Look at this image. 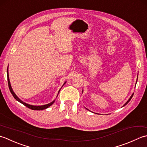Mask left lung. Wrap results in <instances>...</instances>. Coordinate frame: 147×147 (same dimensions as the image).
Instances as JSON below:
<instances>
[{
	"mask_svg": "<svg viewBox=\"0 0 147 147\" xmlns=\"http://www.w3.org/2000/svg\"><path fill=\"white\" fill-rule=\"evenodd\" d=\"M137 80H138V78H137ZM133 94H134V93H133V94L132 95H131V96L130 97V98H129V100H128V101H127V102H126V103H125L124 104V106H125V105H127V103H129V101H130V100H131V98H132V97L133 96Z\"/></svg>",
	"mask_w": 147,
	"mask_h": 147,
	"instance_id": "1",
	"label": "left lung"
}]
</instances>
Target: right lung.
I'll return each instance as SVG.
<instances>
[{
  "label": "right lung",
  "mask_w": 147,
  "mask_h": 147,
  "mask_svg": "<svg viewBox=\"0 0 147 147\" xmlns=\"http://www.w3.org/2000/svg\"><path fill=\"white\" fill-rule=\"evenodd\" d=\"M7 80H8V86H9V90L11 92V94H13V97L16 99V100L20 102L21 103H22L24 105L26 106V107H28V109H32V110H44V109H46L47 108H48L49 107H50L51 105H52L55 102V101H53V102L50 103L49 104H47V105H42V106H34V105H28L27 103H26L25 102H23L21 100H20V98H18V97L15 94L14 92H13V89L11 88V84H10V81H9V75H8V68H7Z\"/></svg>",
  "instance_id": "1"
}]
</instances>
